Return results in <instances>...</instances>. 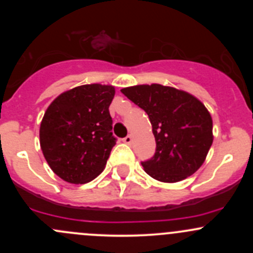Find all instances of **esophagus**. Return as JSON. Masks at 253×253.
<instances>
[{"label": "esophagus", "instance_id": "34e87169", "mask_svg": "<svg viewBox=\"0 0 253 253\" xmlns=\"http://www.w3.org/2000/svg\"><path fill=\"white\" fill-rule=\"evenodd\" d=\"M122 141H124V143H126V144H131V143H132V137L131 136H126L124 139H122Z\"/></svg>", "mask_w": 253, "mask_h": 253}]
</instances>
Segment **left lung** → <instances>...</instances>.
<instances>
[{
    "label": "left lung",
    "instance_id": "8db88e82",
    "mask_svg": "<svg viewBox=\"0 0 253 253\" xmlns=\"http://www.w3.org/2000/svg\"><path fill=\"white\" fill-rule=\"evenodd\" d=\"M147 112L155 137V153L142 162L145 172L162 182H177L195 174L213 143V121L191 94L160 84L121 89Z\"/></svg>",
    "mask_w": 253,
    "mask_h": 253
}]
</instances>
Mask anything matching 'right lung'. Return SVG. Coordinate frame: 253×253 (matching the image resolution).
I'll use <instances>...</instances> for the list:
<instances>
[{
  "label": "right lung",
  "instance_id": "add662e5",
  "mask_svg": "<svg viewBox=\"0 0 253 253\" xmlns=\"http://www.w3.org/2000/svg\"><path fill=\"white\" fill-rule=\"evenodd\" d=\"M115 88L76 86L58 95L40 125V147L56 175L70 183H86L105 168L116 144L109 112Z\"/></svg>",
  "mask_w": 253,
  "mask_h": 253
}]
</instances>
